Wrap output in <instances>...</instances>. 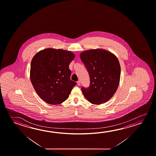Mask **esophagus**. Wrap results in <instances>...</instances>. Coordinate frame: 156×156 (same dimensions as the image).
Returning <instances> with one entry per match:
<instances>
[{"instance_id": "esophagus-1", "label": "esophagus", "mask_w": 156, "mask_h": 156, "mask_svg": "<svg viewBox=\"0 0 156 156\" xmlns=\"http://www.w3.org/2000/svg\"><path fill=\"white\" fill-rule=\"evenodd\" d=\"M77 85H80V81H78V82H77Z\"/></svg>"}]
</instances>
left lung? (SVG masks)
I'll use <instances>...</instances> for the list:
<instances>
[{"instance_id": "obj_1", "label": "left lung", "mask_w": 156, "mask_h": 156, "mask_svg": "<svg viewBox=\"0 0 156 156\" xmlns=\"http://www.w3.org/2000/svg\"><path fill=\"white\" fill-rule=\"evenodd\" d=\"M80 56L90 79L89 87H82L84 97L94 105L107 102L116 91L120 82L121 67L117 57L102 49L83 51Z\"/></svg>"}]
</instances>
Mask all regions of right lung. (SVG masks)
<instances>
[{
  "label": "right lung",
  "instance_id": "1",
  "mask_svg": "<svg viewBox=\"0 0 156 156\" xmlns=\"http://www.w3.org/2000/svg\"><path fill=\"white\" fill-rule=\"evenodd\" d=\"M75 55L62 49L38 51L31 62L30 80L41 99L50 105H59L69 97L77 83L70 79L69 65Z\"/></svg>",
  "mask_w": 156,
  "mask_h": 156
}]
</instances>
